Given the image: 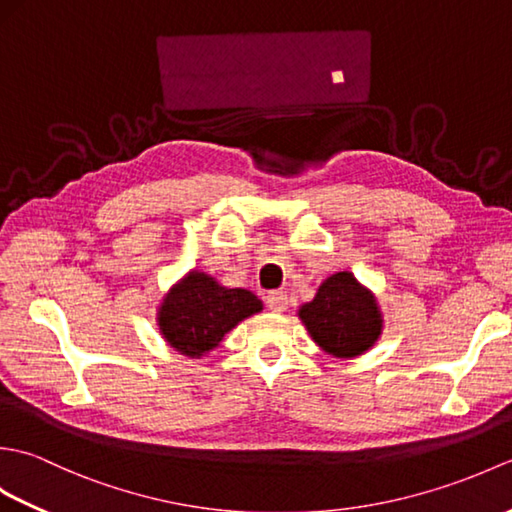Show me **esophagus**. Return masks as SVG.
Instances as JSON below:
<instances>
[{
  "instance_id": "obj_1",
  "label": "esophagus",
  "mask_w": 512,
  "mask_h": 512,
  "mask_svg": "<svg viewBox=\"0 0 512 512\" xmlns=\"http://www.w3.org/2000/svg\"><path fill=\"white\" fill-rule=\"evenodd\" d=\"M266 306H268L270 312H284L288 308V295H286V292H281V290L268 292Z\"/></svg>"
}]
</instances>
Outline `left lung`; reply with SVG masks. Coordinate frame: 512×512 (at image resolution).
Wrapping results in <instances>:
<instances>
[{
	"mask_svg": "<svg viewBox=\"0 0 512 512\" xmlns=\"http://www.w3.org/2000/svg\"><path fill=\"white\" fill-rule=\"evenodd\" d=\"M299 317L323 352L354 358L376 343L383 328L376 299L352 273H336L323 281Z\"/></svg>",
	"mask_w": 512,
	"mask_h": 512,
	"instance_id": "left-lung-1",
	"label": "left lung"
}]
</instances>
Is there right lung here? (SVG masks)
<instances>
[{
    "instance_id": "1",
    "label": "right lung",
    "mask_w": 512,
    "mask_h": 512,
    "mask_svg": "<svg viewBox=\"0 0 512 512\" xmlns=\"http://www.w3.org/2000/svg\"><path fill=\"white\" fill-rule=\"evenodd\" d=\"M262 310L253 292L224 288L204 273H191L162 299L158 325L165 341L184 356L200 358L220 345L239 321Z\"/></svg>"
}]
</instances>
